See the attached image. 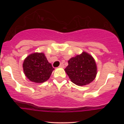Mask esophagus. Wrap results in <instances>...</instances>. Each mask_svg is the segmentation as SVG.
Wrapping results in <instances>:
<instances>
[{"instance_id":"1","label":"esophagus","mask_w":124,"mask_h":124,"mask_svg":"<svg viewBox=\"0 0 124 124\" xmlns=\"http://www.w3.org/2000/svg\"><path fill=\"white\" fill-rule=\"evenodd\" d=\"M59 67H60V68H63V67H64L63 63H61L60 64V65H59Z\"/></svg>"}]
</instances>
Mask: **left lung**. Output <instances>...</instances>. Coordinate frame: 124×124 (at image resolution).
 Segmentation results:
<instances>
[{
  "label": "left lung",
  "instance_id": "left-lung-1",
  "mask_svg": "<svg viewBox=\"0 0 124 124\" xmlns=\"http://www.w3.org/2000/svg\"><path fill=\"white\" fill-rule=\"evenodd\" d=\"M65 70L73 83L84 86L94 80L97 75V66L92 56L83 52L68 61V65Z\"/></svg>",
  "mask_w": 124,
  "mask_h": 124
}]
</instances>
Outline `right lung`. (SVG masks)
Listing matches in <instances>:
<instances>
[{
    "mask_svg": "<svg viewBox=\"0 0 124 124\" xmlns=\"http://www.w3.org/2000/svg\"><path fill=\"white\" fill-rule=\"evenodd\" d=\"M23 67L25 76L31 82L38 83L48 80L54 70L42 52L28 55L24 61Z\"/></svg>",
    "mask_w": 124,
    "mask_h": 124,
    "instance_id": "add662e5",
    "label": "right lung"
}]
</instances>
